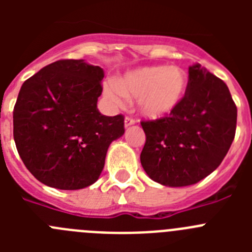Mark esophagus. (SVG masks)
Segmentation results:
<instances>
[{
	"instance_id": "1",
	"label": "esophagus",
	"mask_w": 252,
	"mask_h": 252,
	"mask_svg": "<svg viewBox=\"0 0 252 252\" xmlns=\"http://www.w3.org/2000/svg\"><path fill=\"white\" fill-rule=\"evenodd\" d=\"M135 124V120L132 119V117H125V127H128V126H131V125Z\"/></svg>"
}]
</instances>
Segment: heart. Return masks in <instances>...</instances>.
Here are the masks:
<instances>
[{
  "mask_svg": "<svg viewBox=\"0 0 252 252\" xmlns=\"http://www.w3.org/2000/svg\"><path fill=\"white\" fill-rule=\"evenodd\" d=\"M188 77L178 66H142L126 73L115 83L104 86V97L113 106H121L125 97L137 98V110L148 119L170 115L184 99Z\"/></svg>",
  "mask_w": 252,
  "mask_h": 252,
  "instance_id": "obj_1",
  "label": "heart"
}]
</instances>
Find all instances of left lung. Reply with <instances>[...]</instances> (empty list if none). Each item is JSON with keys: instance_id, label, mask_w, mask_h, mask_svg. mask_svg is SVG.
Segmentation results:
<instances>
[{"instance_id": "left-lung-1", "label": "left lung", "mask_w": 252, "mask_h": 252, "mask_svg": "<svg viewBox=\"0 0 252 252\" xmlns=\"http://www.w3.org/2000/svg\"><path fill=\"white\" fill-rule=\"evenodd\" d=\"M188 90L174 112L141 121L146 174L166 187L198 183L218 168L235 139L237 108L228 87L201 64L189 66Z\"/></svg>"}]
</instances>
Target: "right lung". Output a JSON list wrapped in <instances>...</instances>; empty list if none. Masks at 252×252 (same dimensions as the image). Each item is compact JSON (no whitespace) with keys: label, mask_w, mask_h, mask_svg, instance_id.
Returning a JSON list of instances; mask_svg holds the SVG:
<instances>
[{"label":"right lung","mask_w":252,"mask_h":252,"mask_svg":"<svg viewBox=\"0 0 252 252\" xmlns=\"http://www.w3.org/2000/svg\"><path fill=\"white\" fill-rule=\"evenodd\" d=\"M101 66L64 59L24 82L13 107V139L26 168L51 188L75 190L98 179L124 116H104Z\"/></svg>","instance_id":"add662e5"}]
</instances>
